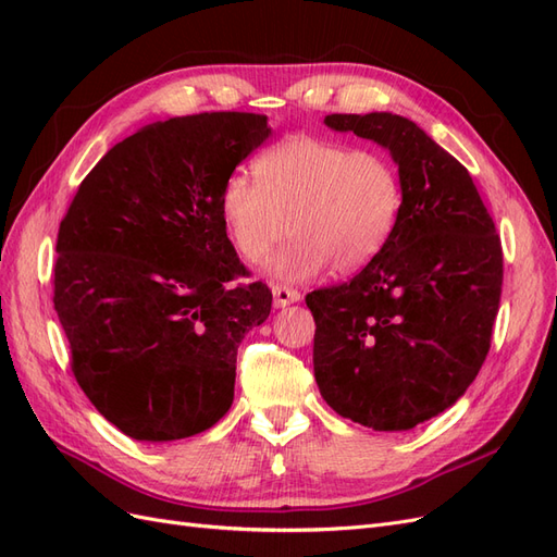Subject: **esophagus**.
Masks as SVG:
<instances>
[{
  "mask_svg": "<svg viewBox=\"0 0 557 557\" xmlns=\"http://www.w3.org/2000/svg\"><path fill=\"white\" fill-rule=\"evenodd\" d=\"M272 295H274V307H276V309H283V307H288V305H295V301H299V299H301V295H299L297 290H293V288H285V285H274V288H272Z\"/></svg>",
  "mask_w": 557,
  "mask_h": 557,
  "instance_id": "1",
  "label": "esophagus"
}]
</instances>
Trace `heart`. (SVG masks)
<instances>
[{
    "label": "heart",
    "mask_w": 557,
    "mask_h": 557,
    "mask_svg": "<svg viewBox=\"0 0 557 557\" xmlns=\"http://www.w3.org/2000/svg\"><path fill=\"white\" fill-rule=\"evenodd\" d=\"M252 172L256 181L227 178L221 213L234 248L252 264L267 260L290 225L295 239L272 262L283 281H311L330 264L339 274L360 272L391 239L401 183L379 150L299 134L267 148Z\"/></svg>",
    "instance_id": "heart-1"
}]
</instances>
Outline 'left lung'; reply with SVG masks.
<instances>
[{"instance_id":"1","label":"left lung","mask_w":557,"mask_h":557,"mask_svg":"<svg viewBox=\"0 0 557 557\" xmlns=\"http://www.w3.org/2000/svg\"><path fill=\"white\" fill-rule=\"evenodd\" d=\"M325 125L391 153L401 209L358 276L307 295L315 383L352 423L404 432L476 379L499 309L502 244L469 172L409 117L332 113Z\"/></svg>"}]
</instances>
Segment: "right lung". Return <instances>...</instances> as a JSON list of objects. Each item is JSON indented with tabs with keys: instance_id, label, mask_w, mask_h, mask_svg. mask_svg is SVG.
<instances>
[{
	"instance_id": "1",
	"label": "right lung",
	"mask_w": 557,
	"mask_h": 557,
	"mask_svg": "<svg viewBox=\"0 0 557 557\" xmlns=\"http://www.w3.org/2000/svg\"><path fill=\"white\" fill-rule=\"evenodd\" d=\"M267 115L170 117L115 144L58 232L55 311L83 393L137 442L213 428L234 399L237 348L272 311L227 239L221 193L260 148Z\"/></svg>"
}]
</instances>
